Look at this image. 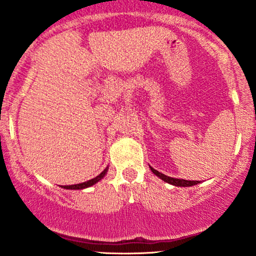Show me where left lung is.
<instances>
[{
  "instance_id": "left-lung-1",
  "label": "left lung",
  "mask_w": 256,
  "mask_h": 256,
  "mask_svg": "<svg viewBox=\"0 0 256 256\" xmlns=\"http://www.w3.org/2000/svg\"><path fill=\"white\" fill-rule=\"evenodd\" d=\"M150 170L154 174H156L158 177H160L162 180H165V182H167V183H170L172 185H176V186H192V185H196L200 183L198 180H185V179H177V178L167 177V176L162 174V173L156 171V170L152 168V167H150Z\"/></svg>"
}]
</instances>
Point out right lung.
Segmentation results:
<instances>
[{
  "label": "right lung",
  "mask_w": 256,
  "mask_h": 256,
  "mask_svg": "<svg viewBox=\"0 0 256 256\" xmlns=\"http://www.w3.org/2000/svg\"><path fill=\"white\" fill-rule=\"evenodd\" d=\"M101 177H102V174H100V176H98V177H96V178H94V179H90V180L85 182V183H82V184H78V185H76V189H84V188L91 186V185H94V184H95L96 182H98L100 179H101Z\"/></svg>",
  "instance_id": "1"
}]
</instances>
